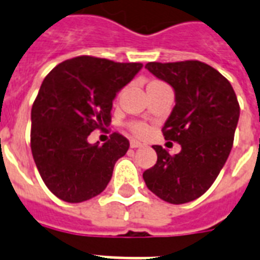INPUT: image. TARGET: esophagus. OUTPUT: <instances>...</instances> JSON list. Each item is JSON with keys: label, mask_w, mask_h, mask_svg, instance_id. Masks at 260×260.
I'll use <instances>...</instances> for the list:
<instances>
[{"label": "esophagus", "mask_w": 260, "mask_h": 260, "mask_svg": "<svg viewBox=\"0 0 260 260\" xmlns=\"http://www.w3.org/2000/svg\"><path fill=\"white\" fill-rule=\"evenodd\" d=\"M131 147H132V148H139V147H142L143 144L140 142H138V140H131Z\"/></svg>", "instance_id": "34e87169"}]
</instances>
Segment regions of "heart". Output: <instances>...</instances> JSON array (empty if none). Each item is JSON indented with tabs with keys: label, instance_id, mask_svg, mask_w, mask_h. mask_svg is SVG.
<instances>
[{
	"label": "heart",
	"instance_id": "heart-1",
	"mask_svg": "<svg viewBox=\"0 0 260 260\" xmlns=\"http://www.w3.org/2000/svg\"><path fill=\"white\" fill-rule=\"evenodd\" d=\"M131 129L139 138H143V136H146L148 134V126L146 124H143V122H135V124L131 125Z\"/></svg>",
	"mask_w": 260,
	"mask_h": 260
}]
</instances>
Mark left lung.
Masks as SVG:
<instances>
[{
    "label": "left lung",
    "mask_w": 260,
    "mask_h": 260,
    "mask_svg": "<svg viewBox=\"0 0 260 260\" xmlns=\"http://www.w3.org/2000/svg\"><path fill=\"white\" fill-rule=\"evenodd\" d=\"M146 69L174 89L175 106L162 131L166 140L181 144V152L171 156L154 146L158 160L143 178L163 201L186 204L201 197L225 165L240 106L228 79L206 63L150 62Z\"/></svg>",
    "instance_id": "1"
}]
</instances>
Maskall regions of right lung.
Listing matches in <instances>:
<instances>
[{"label":"right lung","mask_w":260,"mask_h":260,"mask_svg":"<svg viewBox=\"0 0 260 260\" xmlns=\"http://www.w3.org/2000/svg\"><path fill=\"white\" fill-rule=\"evenodd\" d=\"M142 67L78 56L59 63L44 78L30 112V148L40 177L58 198L77 204L105 190L129 142L113 134L98 146L87 138L109 125L114 97Z\"/></svg>","instance_id":"right-lung-1"}]
</instances>
